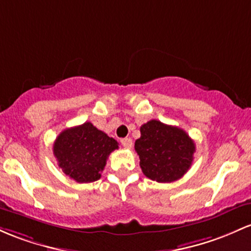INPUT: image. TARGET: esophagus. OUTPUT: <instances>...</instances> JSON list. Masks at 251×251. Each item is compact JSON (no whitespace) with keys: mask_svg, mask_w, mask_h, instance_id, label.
Returning a JSON list of instances; mask_svg holds the SVG:
<instances>
[{"mask_svg":"<svg viewBox=\"0 0 251 251\" xmlns=\"http://www.w3.org/2000/svg\"><path fill=\"white\" fill-rule=\"evenodd\" d=\"M120 142H121V144H123V147H125L127 149H131L132 147H133V143H132L131 138H123Z\"/></svg>","mask_w":251,"mask_h":251,"instance_id":"34e87169","label":"esophagus"}]
</instances>
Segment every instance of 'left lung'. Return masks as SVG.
Instances as JSON below:
<instances>
[{
    "instance_id": "1",
    "label": "left lung",
    "mask_w": 251,
    "mask_h": 251,
    "mask_svg": "<svg viewBox=\"0 0 251 251\" xmlns=\"http://www.w3.org/2000/svg\"><path fill=\"white\" fill-rule=\"evenodd\" d=\"M134 149L147 177L157 182H174L191 168L195 144L182 128L153 119L142 125Z\"/></svg>"
}]
</instances>
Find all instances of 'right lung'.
Masks as SVG:
<instances>
[{"instance_id": "right-lung-1", "label": "right lung", "mask_w": 251, "mask_h": 251, "mask_svg": "<svg viewBox=\"0 0 251 251\" xmlns=\"http://www.w3.org/2000/svg\"><path fill=\"white\" fill-rule=\"evenodd\" d=\"M118 148L117 140L92 123H84L60 132L53 153L65 175L78 183H88L101 177L109 153Z\"/></svg>"}]
</instances>
